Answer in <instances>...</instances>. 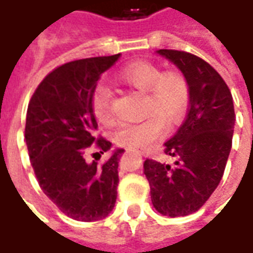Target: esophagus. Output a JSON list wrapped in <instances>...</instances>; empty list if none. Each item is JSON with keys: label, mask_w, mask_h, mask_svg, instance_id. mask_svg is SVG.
Here are the masks:
<instances>
[{"label": "esophagus", "mask_w": 253, "mask_h": 253, "mask_svg": "<svg viewBox=\"0 0 253 253\" xmlns=\"http://www.w3.org/2000/svg\"><path fill=\"white\" fill-rule=\"evenodd\" d=\"M138 152H139V153H145V152H143V150H141V149H138Z\"/></svg>", "instance_id": "1"}]
</instances>
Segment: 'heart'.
I'll use <instances>...</instances> for the list:
<instances>
[{
  "label": "heart",
  "mask_w": 253,
  "mask_h": 253,
  "mask_svg": "<svg viewBox=\"0 0 253 253\" xmlns=\"http://www.w3.org/2000/svg\"><path fill=\"white\" fill-rule=\"evenodd\" d=\"M118 80L146 93V114H154L145 121L122 125L115 132V142L127 148L153 146L168 131L164 118L175 123L186 112L190 101L187 80L181 73L176 70L163 72L161 67L146 61L127 65L118 74ZM92 110L96 119L103 125H110L114 119L112 94L105 85H99L94 89Z\"/></svg>",
  "instance_id": "obj_1"
}]
</instances>
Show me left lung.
<instances>
[{"label": "left lung", "mask_w": 253, "mask_h": 253, "mask_svg": "<svg viewBox=\"0 0 253 253\" xmlns=\"http://www.w3.org/2000/svg\"><path fill=\"white\" fill-rule=\"evenodd\" d=\"M156 52L183 73L190 101L186 121L164 143L165 153L176 157L175 164L148 159L143 173L154 209L163 215L183 217L198 211L222 179L236 122L233 97L206 61L176 50Z\"/></svg>", "instance_id": "1"}]
</instances>
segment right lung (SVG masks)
Listing matches in <instances>:
<instances>
[{"mask_svg": "<svg viewBox=\"0 0 253 253\" xmlns=\"http://www.w3.org/2000/svg\"><path fill=\"white\" fill-rule=\"evenodd\" d=\"M119 57L86 58L57 67L39 84L27 110L25 143L39 186L67 217L83 222L107 217L118 195L125 149H115L103 165L86 163L84 149L96 142L103 154L112 146L94 137L92 94L100 76Z\"/></svg>", "mask_w": 253, "mask_h": 253, "instance_id": "add662e5", "label": "right lung"}]
</instances>
